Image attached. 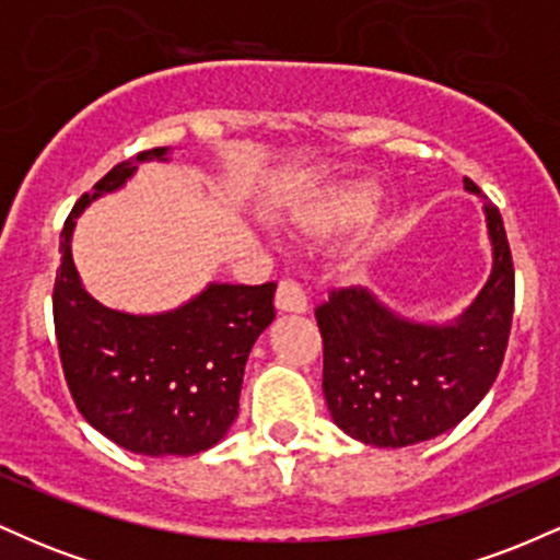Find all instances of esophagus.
Segmentation results:
<instances>
[{
    "label": "esophagus",
    "mask_w": 560,
    "mask_h": 560,
    "mask_svg": "<svg viewBox=\"0 0 560 560\" xmlns=\"http://www.w3.org/2000/svg\"><path fill=\"white\" fill-rule=\"evenodd\" d=\"M276 311L279 313H305L307 311V298L302 292L298 281L284 279L276 289Z\"/></svg>",
    "instance_id": "esophagus-1"
}]
</instances>
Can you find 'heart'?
<instances>
[{
  "label": "heart",
  "mask_w": 560,
  "mask_h": 560,
  "mask_svg": "<svg viewBox=\"0 0 560 560\" xmlns=\"http://www.w3.org/2000/svg\"><path fill=\"white\" fill-rule=\"evenodd\" d=\"M376 205V186L369 182L342 184L326 189L324 195L302 202L292 215V226L298 234L311 240L337 234L352 223L363 221Z\"/></svg>",
  "instance_id": "obj_1"
}]
</instances>
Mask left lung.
<instances>
[{
    "mask_svg": "<svg viewBox=\"0 0 560 560\" xmlns=\"http://www.w3.org/2000/svg\"><path fill=\"white\" fill-rule=\"evenodd\" d=\"M466 191L481 197L464 178ZM492 273L450 324L397 316L363 287L331 289L316 307L324 337V397L334 423L374 447H408L445 434L498 378L513 318V260L500 210L481 197Z\"/></svg>",
    "mask_w": 560,
    "mask_h": 560,
    "instance_id": "8db88e82",
    "label": "left lung"
}]
</instances>
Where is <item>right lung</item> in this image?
<instances>
[{"mask_svg":"<svg viewBox=\"0 0 560 560\" xmlns=\"http://www.w3.org/2000/svg\"><path fill=\"white\" fill-rule=\"evenodd\" d=\"M168 147L124 160L70 210L55 276V334L75 408L100 434L139 455H197L218 445L240 413L244 363L276 318V284H208L176 311L133 316L94 300L70 255L75 218L120 189Z\"/></svg>","mask_w":560,"mask_h":560,"instance_id":"right-lung-1","label":"right lung"}]
</instances>
